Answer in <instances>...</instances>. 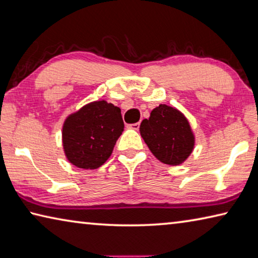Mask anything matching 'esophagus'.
I'll return each instance as SVG.
<instances>
[{
    "instance_id": "esophagus-1",
    "label": "esophagus",
    "mask_w": 258,
    "mask_h": 258,
    "mask_svg": "<svg viewBox=\"0 0 258 258\" xmlns=\"http://www.w3.org/2000/svg\"><path fill=\"white\" fill-rule=\"evenodd\" d=\"M139 126H141V123H139V122H137V123L129 124V128H132V129H134V130H138Z\"/></svg>"
}]
</instances>
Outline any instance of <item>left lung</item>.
Instances as JSON below:
<instances>
[{
	"label": "left lung",
	"instance_id": "1",
	"mask_svg": "<svg viewBox=\"0 0 258 258\" xmlns=\"http://www.w3.org/2000/svg\"><path fill=\"white\" fill-rule=\"evenodd\" d=\"M139 130L151 152L165 164L182 163L194 148V135L187 119L165 104L154 108L150 119L142 121Z\"/></svg>",
	"mask_w": 258,
	"mask_h": 258
}]
</instances>
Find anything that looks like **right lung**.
Masks as SVG:
<instances>
[{"label": "right lung", "mask_w": 258, "mask_h": 258, "mask_svg": "<svg viewBox=\"0 0 258 258\" xmlns=\"http://www.w3.org/2000/svg\"><path fill=\"white\" fill-rule=\"evenodd\" d=\"M123 128L120 108L113 104L99 101L84 106L63 125L68 160L81 169L99 168L111 156Z\"/></svg>", "instance_id": "right-lung-1"}]
</instances>
